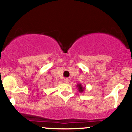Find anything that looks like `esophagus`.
<instances>
[{
	"label": "esophagus",
	"mask_w": 132,
	"mask_h": 132,
	"mask_svg": "<svg viewBox=\"0 0 132 132\" xmlns=\"http://www.w3.org/2000/svg\"><path fill=\"white\" fill-rule=\"evenodd\" d=\"M64 82L65 83H66V84H68V83H69V79L68 78H66V79H64Z\"/></svg>",
	"instance_id": "esophagus-1"
}]
</instances>
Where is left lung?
<instances>
[{
    "label": "left lung",
    "instance_id": "8db88e82",
    "mask_svg": "<svg viewBox=\"0 0 132 132\" xmlns=\"http://www.w3.org/2000/svg\"><path fill=\"white\" fill-rule=\"evenodd\" d=\"M77 87H78V90L80 92V93H82V92H84L86 89V87H83L81 83H79V84H77Z\"/></svg>",
    "mask_w": 132,
    "mask_h": 132
}]
</instances>
